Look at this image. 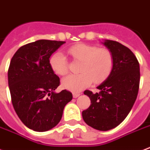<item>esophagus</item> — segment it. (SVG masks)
<instances>
[{
  "label": "esophagus",
  "mask_w": 150,
  "mask_h": 150,
  "mask_svg": "<svg viewBox=\"0 0 150 150\" xmlns=\"http://www.w3.org/2000/svg\"><path fill=\"white\" fill-rule=\"evenodd\" d=\"M72 95L74 98H77L78 97H79L80 96V93H73Z\"/></svg>",
  "instance_id": "obj_1"
}]
</instances>
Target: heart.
I'll return each mask as SVG.
<instances>
[{"label": "heart", "mask_w": 150, "mask_h": 150, "mask_svg": "<svg viewBox=\"0 0 150 150\" xmlns=\"http://www.w3.org/2000/svg\"><path fill=\"white\" fill-rule=\"evenodd\" d=\"M75 60L80 61L79 74L69 75L62 79V86L72 92H79L93 81L99 83L108 77L113 67V56L105 48L98 49L86 44H79L68 50ZM50 65L57 75L67 74V60L61 52H56L50 57Z\"/></svg>", "instance_id": "obj_1"}]
</instances>
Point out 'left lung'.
I'll return each instance as SVG.
<instances>
[{
  "label": "left lung",
  "mask_w": 150,
  "mask_h": 150,
  "mask_svg": "<svg viewBox=\"0 0 150 150\" xmlns=\"http://www.w3.org/2000/svg\"><path fill=\"white\" fill-rule=\"evenodd\" d=\"M101 43L112 53V69L97 86L99 93L84 91L91 105L82 115L87 125L106 131L120 125L133 107L139 93L140 68L137 58L127 47L112 40Z\"/></svg>",
  "instance_id": "8db88e82"
}]
</instances>
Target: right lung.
<instances>
[{"label":"right lung","mask_w":150,"mask_h":150,"mask_svg":"<svg viewBox=\"0 0 150 150\" xmlns=\"http://www.w3.org/2000/svg\"><path fill=\"white\" fill-rule=\"evenodd\" d=\"M65 42L38 40L22 46L12 57L8 71L11 102L20 120L34 131L53 128L72 99L66 90H55L60 78L50 65L51 55Z\"/></svg>","instance_id":"obj_1"}]
</instances>
